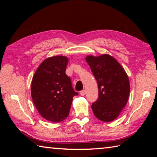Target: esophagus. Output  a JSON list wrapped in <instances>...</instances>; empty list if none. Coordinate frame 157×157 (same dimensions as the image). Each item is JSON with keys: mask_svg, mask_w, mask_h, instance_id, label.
<instances>
[{"mask_svg": "<svg viewBox=\"0 0 157 157\" xmlns=\"http://www.w3.org/2000/svg\"><path fill=\"white\" fill-rule=\"evenodd\" d=\"M79 94H80L82 96H84V95L86 94V91H85V90H82V91H81L80 93H79Z\"/></svg>", "mask_w": 157, "mask_h": 157, "instance_id": "obj_1", "label": "esophagus"}]
</instances>
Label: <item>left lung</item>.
<instances>
[{"label":"left lung","mask_w":157,"mask_h":157,"mask_svg":"<svg viewBox=\"0 0 157 157\" xmlns=\"http://www.w3.org/2000/svg\"><path fill=\"white\" fill-rule=\"evenodd\" d=\"M98 85V99L91 105L95 116L102 122L115 120L129 99L130 84L124 69L113 57L102 54L85 57Z\"/></svg>","instance_id":"1"}]
</instances>
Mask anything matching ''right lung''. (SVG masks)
<instances>
[{"label":"right lung","mask_w":157,"mask_h":157,"mask_svg":"<svg viewBox=\"0 0 157 157\" xmlns=\"http://www.w3.org/2000/svg\"><path fill=\"white\" fill-rule=\"evenodd\" d=\"M68 58L57 55L41 62L34 73L31 95L37 111L52 123L64 120L69 114L73 96L78 95L66 75Z\"/></svg>","instance_id":"add662e5"}]
</instances>
